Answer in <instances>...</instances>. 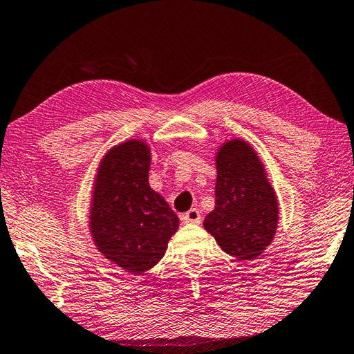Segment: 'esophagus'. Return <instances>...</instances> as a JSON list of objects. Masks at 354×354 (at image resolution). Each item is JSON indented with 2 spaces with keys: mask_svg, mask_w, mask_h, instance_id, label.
<instances>
[{
  "mask_svg": "<svg viewBox=\"0 0 354 354\" xmlns=\"http://www.w3.org/2000/svg\"><path fill=\"white\" fill-rule=\"evenodd\" d=\"M183 221L189 224H199L201 223V214L198 209H190L183 215Z\"/></svg>",
  "mask_w": 354,
  "mask_h": 354,
  "instance_id": "34e87169",
  "label": "esophagus"
}]
</instances>
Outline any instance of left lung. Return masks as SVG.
<instances>
[{
  "instance_id": "1",
  "label": "left lung",
  "mask_w": 354,
  "mask_h": 354,
  "mask_svg": "<svg viewBox=\"0 0 354 354\" xmlns=\"http://www.w3.org/2000/svg\"><path fill=\"white\" fill-rule=\"evenodd\" d=\"M215 209L203 226L224 252L239 260L260 257L274 240L279 201L254 147L230 139L215 155Z\"/></svg>"
}]
</instances>
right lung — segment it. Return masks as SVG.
<instances>
[{
    "label": "right lung",
    "instance_id": "right-lung-1",
    "mask_svg": "<svg viewBox=\"0 0 354 354\" xmlns=\"http://www.w3.org/2000/svg\"><path fill=\"white\" fill-rule=\"evenodd\" d=\"M150 145L130 139L100 159L89 207V232L99 252L140 275L162 259L179 218L150 187Z\"/></svg>",
    "mask_w": 354,
    "mask_h": 354
}]
</instances>
